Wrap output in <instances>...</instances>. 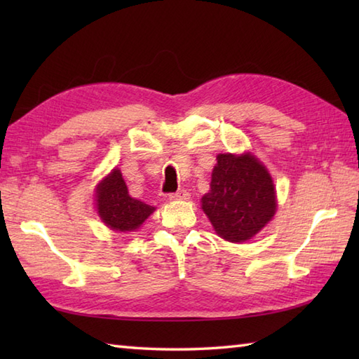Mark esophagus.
I'll return each instance as SVG.
<instances>
[{
  "instance_id": "esophagus-1",
  "label": "esophagus",
  "mask_w": 359,
  "mask_h": 359,
  "mask_svg": "<svg viewBox=\"0 0 359 359\" xmlns=\"http://www.w3.org/2000/svg\"><path fill=\"white\" fill-rule=\"evenodd\" d=\"M189 199V193L185 191V189H180L177 193L170 194V201H188Z\"/></svg>"
}]
</instances>
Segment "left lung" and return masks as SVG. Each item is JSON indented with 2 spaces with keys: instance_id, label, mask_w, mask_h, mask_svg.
Listing matches in <instances>:
<instances>
[{
  "instance_id": "1",
  "label": "left lung",
  "mask_w": 359,
  "mask_h": 359,
  "mask_svg": "<svg viewBox=\"0 0 359 359\" xmlns=\"http://www.w3.org/2000/svg\"><path fill=\"white\" fill-rule=\"evenodd\" d=\"M276 191L266 168L251 154H219L202 210L228 242L253 238L276 212Z\"/></svg>"
}]
</instances>
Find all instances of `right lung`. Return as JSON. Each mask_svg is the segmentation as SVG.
Masks as SVG:
<instances>
[{"label": "right lung", "instance_id": "right-lung-1", "mask_svg": "<svg viewBox=\"0 0 359 359\" xmlns=\"http://www.w3.org/2000/svg\"><path fill=\"white\" fill-rule=\"evenodd\" d=\"M95 202L102 222L114 231H135L156 211L151 205L129 196L117 168L97 185Z\"/></svg>", "mask_w": 359, "mask_h": 359}]
</instances>
